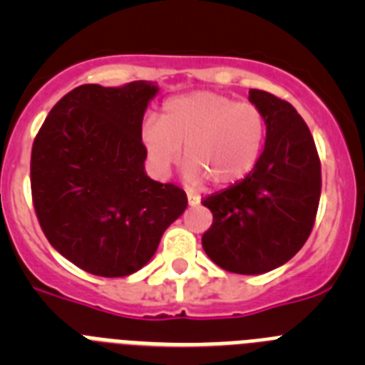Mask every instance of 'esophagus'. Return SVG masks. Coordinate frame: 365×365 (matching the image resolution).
I'll use <instances>...</instances> for the list:
<instances>
[{
  "label": "esophagus",
  "instance_id": "obj_1",
  "mask_svg": "<svg viewBox=\"0 0 365 365\" xmlns=\"http://www.w3.org/2000/svg\"><path fill=\"white\" fill-rule=\"evenodd\" d=\"M201 202V197H199L197 193H190L188 192V205L190 206H197Z\"/></svg>",
  "mask_w": 365,
  "mask_h": 365
}]
</instances>
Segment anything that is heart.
<instances>
[{"instance_id": "obj_1", "label": "heart", "mask_w": 365, "mask_h": 365, "mask_svg": "<svg viewBox=\"0 0 365 365\" xmlns=\"http://www.w3.org/2000/svg\"><path fill=\"white\" fill-rule=\"evenodd\" d=\"M267 137L265 115L248 102L197 91L166 100L159 120L144 122L143 140L160 173L180 159L192 186H230L252 172Z\"/></svg>"}]
</instances>
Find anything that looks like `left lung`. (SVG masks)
<instances>
[{"instance_id": "obj_1", "label": "left lung", "mask_w": 365, "mask_h": 365, "mask_svg": "<svg viewBox=\"0 0 365 365\" xmlns=\"http://www.w3.org/2000/svg\"><path fill=\"white\" fill-rule=\"evenodd\" d=\"M267 122L265 150L230 188L202 199L212 227L202 248L235 274H263L291 259L311 235L320 205L322 164L307 124L287 100L250 89Z\"/></svg>"}]
</instances>
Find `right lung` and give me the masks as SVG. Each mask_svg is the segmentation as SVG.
Here are the masks:
<instances>
[{
  "mask_svg": "<svg viewBox=\"0 0 365 365\" xmlns=\"http://www.w3.org/2000/svg\"><path fill=\"white\" fill-rule=\"evenodd\" d=\"M157 86L86 83L56 102L31 153L38 222L66 259L95 276L143 269L188 206L185 190L144 172L143 118Z\"/></svg>",
  "mask_w": 365,
  "mask_h": 365,
  "instance_id": "right-lung-1",
  "label": "right lung"
}]
</instances>
